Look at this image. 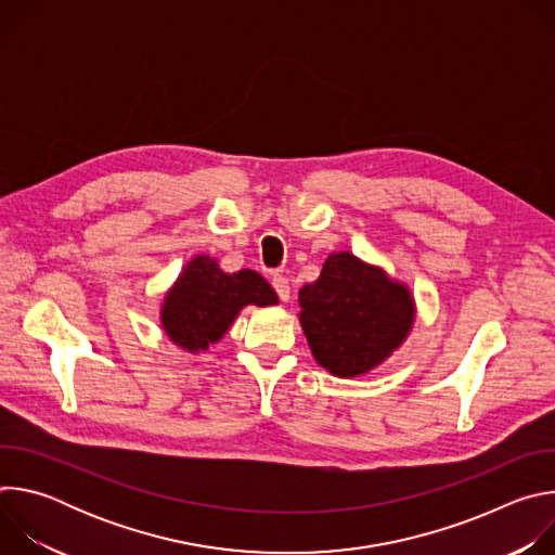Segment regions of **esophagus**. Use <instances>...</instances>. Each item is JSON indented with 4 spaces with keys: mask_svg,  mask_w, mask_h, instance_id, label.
<instances>
[{
    "mask_svg": "<svg viewBox=\"0 0 555 555\" xmlns=\"http://www.w3.org/2000/svg\"><path fill=\"white\" fill-rule=\"evenodd\" d=\"M272 287H274L276 296H279L283 302L289 300V281H287L283 274H274V276H272Z\"/></svg>",
    "mask_w": 555,
    "mask_h": 555,
    "instance_id": "esophagus-1",
    "label": "esophagus"
}]
</instances>
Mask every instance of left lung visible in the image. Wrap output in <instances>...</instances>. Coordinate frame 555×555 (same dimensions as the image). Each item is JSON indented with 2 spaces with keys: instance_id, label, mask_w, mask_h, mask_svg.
I'll return each instance as SVG.
<instances>
[{
  "instance_id": "8db88e82",
  "label": "left lung",
  "mask_w": 555,
  "mask_h": 555,
  "mask_svg": "<svg viewBox=\"0 0 555 555\" xmlns=\"http://www.w3.org/2000/svg\"><path fill=\"white\" fill-rule=\"evenodd\" d=\"M300 325L321 366L338 377L371 371L413 325V298L400 283L349 253L332 255L319 281L298 292Z\"/></svg>"
}]
</instances>
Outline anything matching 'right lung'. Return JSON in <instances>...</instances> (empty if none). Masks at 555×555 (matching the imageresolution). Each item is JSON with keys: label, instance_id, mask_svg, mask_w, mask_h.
I'll list each match as a JSON object with an SVG mask.
<instances>
[{"label": "right lung", "instance_id": "1", "mask_svg": "<svg viewBox=\"0 0 555 555\" xmlns=\"http://www.w3.org/2000/svg\"><path fill=\"white\" fill-rule=\"evenodd\" d=\"M274 305L276 292L253 272L225 274L210 257L193 259L165 300L163 325L182 349L199 351L217 343L246 305Z\"/></svg>", "mask_w": 555, "mask_h": 555}]
</instances>
